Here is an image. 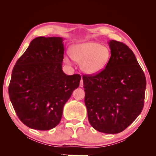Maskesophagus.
Returning <instances> with one entry per match:
<instances>
[{
	"label": "esophagus",
	"mask_w": 156,
	"mask_h": 156,
	"mask_svg": "<svg viewBox=\"0 0 156 156\" xmlns=\"http://www.w3.org/2000/svg\"><path fill=\"white\" fill-rule=\"evenodd\" d=\"M80 87H83V79H81V81H80Z\"/></svg>",
	"instance_id": "obj_1"
}]
</instances>
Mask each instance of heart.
I'll return each instance as SVG.
<instances>
[{
	"label": "heart",
	"mask_w": 156,
	"mask_h": 156,
	"mask_svg": "<svg viewBox=\"0 0 156 156\" xmlns=\"http://www.w3.org/2000/svg\"><path fill=\"white\" fill-rule=\"evenodd\" d=\"M70 56L80 63L83 72L89 75L100 73L105 69L111 58V51L105 45L94 41L74 44L70 49ZM64 60L69 63L68 56Z\"/></svg>",
	"instance_id": "1"
}]
</instances>
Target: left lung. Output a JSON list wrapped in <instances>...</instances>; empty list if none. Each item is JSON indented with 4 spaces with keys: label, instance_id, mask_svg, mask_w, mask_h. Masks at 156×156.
Wrapping results in <instances>:
<instances>
[{
    "label": "left lung",
    "instance_id": "1",
    "mask_svg": "<svg viewBox=\"0 0 156 156\" xmlns=\"http://www.w3.org/2000/svg\"><path fill=\"white\" fill-rule=\"evenodd\" d=\"M111 58L105 68L83 77L90 124L107 134L127 128L142 112L146 81L135 56L122 42L109 40Z\"/></svg>",
    "mask_w": 156,
    "mask_h": 156
}]
</instances>
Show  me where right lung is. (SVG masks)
Returning <instances> with one entry per match:
<instances>
[{
    "instance_id": "right-lung-1",
    "label": "right lung",
    "mask_w": 156,
    "mask_h": 156,
    "mask_svg": "<svg viewBox=\"0 0 156 156\" xmlns=\"http://www.w3.org/2000/svg\"><path fill=\"white\" fill-rule=\"evenodd\" d=\"M64 38L37 37L17 60L8 87L10 101L23 124L49 130L60 122L63 108L81 76L62 70Z\"/></svg>"
}]
</instances>
